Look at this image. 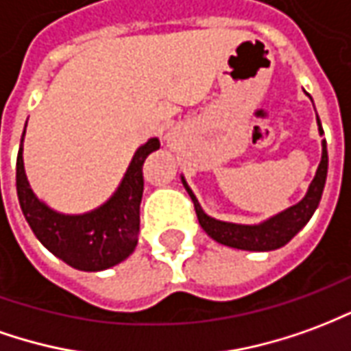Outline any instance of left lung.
Returning <instances> with one entry per match:
<instances>
[{
	"instance_id": "left-lung-1",
	"label": "left lung",
	"mask_w": 351,
	"mask_h": 351,
	"mask_svg": "<svg viewBox=\"0 0 351 351\" xmlns=\"http://www.w3.org/2000/svg\"><path fill=\"white\" fill-rule=\"evenodd\" d=\"M317 132H319V136H323L319 117H317ZM327 166H329L327 141L322 140V160H319L314 180L308 185L306 195L302 196V200L289 206L287 210L268 217V219L255 223V225H242V223H230V221H219L211 217L202 210L198 198L193 193V189L189 187L187 180L183 176H181V183H183V187L187 189L189 196L195 202V210L200 227L215 242L228 245V247H236V250L272 251L289 242L291 238L297 234L299 230H302L304 225L310 221V217L314 215V211L317 210L319 200H322L325 180H327Z\"/></svg>"
}]
</instances>
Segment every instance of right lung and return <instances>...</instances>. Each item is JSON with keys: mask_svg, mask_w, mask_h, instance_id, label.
<instances>
[{"mask_svg": "<svg viewBox=\"0 0 351 351\" xmlns=\"http://www.w3.org/2000/svg\"><path fill=\"white\" fill-rule=\"evenodd\" d=\"M24 134L16 158V195L22 213L37 240L69 267L100 272L128 259L140 232V204L143 195V162L160 147L151 138L136 149L123 180L106 202L84 213H62L32 191L24 170Z\"/></svg>", "mask_w": 351, "mask_h": 351, "instance_id": "1", "label": "right lung"}]
</instances>
